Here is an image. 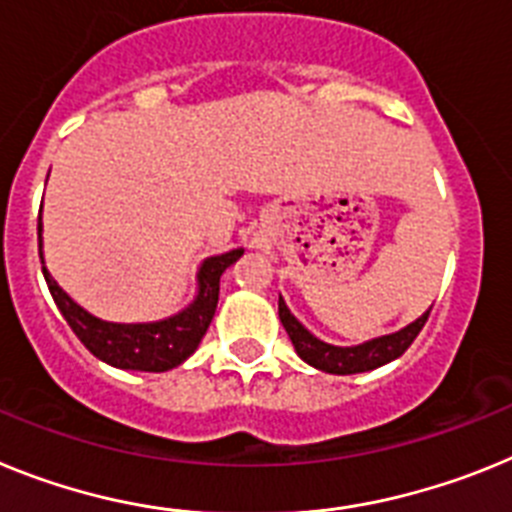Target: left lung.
Here are the masks:
<instances>
[{"instance_id":"left-lung-1","label":"left lung","mask_w":512,"mask_h":512,"mask_svg":"<svg viewBox=\"0 0 512 512\" xmlns=\"http://www.w3.org/2000/svg\"><path fill=\"white\" fill-rule=\"evenodd\" d=\"M431 310L420 315L415 323H410L408 328L397 330L392 336L374 338V341H366L361 346L354 348H341L323 343L320 338H315L300 320L289 312V307L284 305V300L279 297V320H282L284 330H287L289 341L295 346L297 356L302 361H307L310 366L320 369V372L328 374H359V372H372L377 366L390 364L397 356H402L410 348V343L418 338V333L423 330L425 320H428Z\"/></svg>"}]
</instances>
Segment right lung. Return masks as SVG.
Instances as JSON below:
<instances>
[{"mask_svg":"<svg viewBox=\"0 0 512 512\" xmlns=\"http://www.w3.org/2000/svg\"><path fill=\"white\" fill-rule=\"evenodd\" d=\"M40 230V225H38ZM243 251L223 253L212 256L200 269V295L184 312L174 315L161 323L146 325H120L104 323L94 318L87 310H81L61 287L51 279V274L43 269L45 282L51 289L58 310L71 325L84 346L92 351L97 359L107 361L117 369H138V372H166L182 364L184 359L194 354V348L200 346L202 336L207 333L215 315L217 297H220V277L230 264L241 259Z\"/></svg>","mask_w":512,"mask_h":512,"instance_id":"1","label":"right lung"}]
</instances>
